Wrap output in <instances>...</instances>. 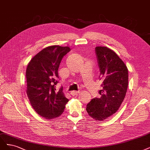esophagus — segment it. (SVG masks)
<instances>
[{
	"instance_id": "esophagus-1",
	"label": "esophagus",
	"mask_w": 150,
	"mask_h": 150,
	"mask_svg": "<svg viewBox=\"0 0 150 150\" xmlns=\"http://www.w3.org/2000/svg\"><path fill=\"white\" fill-rule=\"evenodd\" d=\"M79 93V91H71V96H76V95H77Z\"/></svg>"
}]
</instances>
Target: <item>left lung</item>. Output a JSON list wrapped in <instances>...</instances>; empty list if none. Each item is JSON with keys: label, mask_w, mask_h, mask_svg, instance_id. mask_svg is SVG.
Segmentation results:
<instances>
[{"label": "left lung", "mask_w": 150, "mask_h": 150, "mask_svg": "<svg viewBox=\"0 0 150 150\" xmlns=\"http://www.w3.org/2000/svg\"><path fill=\"white\" fill-rule=\"evenodd\" d=\"M99 79L102 81L100 97L87 104L88 114L96 120H104L118 110L125 97L128 83V69L113 50L104 46L95 48Z\"/></svg>", "instance_id": "left-lung-1"}]
</instances>
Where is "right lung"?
Segmentation results:
<instances>
[{
	"instance_id": "obj_1",
	"label": "right lung",
	"mask_w": 150,
	"mask_h": 150,
	"mask_svg": "<svg viewBox=\"0 0 150 150\" xmlns=\"http://www.w3.org/2000/svg\"><path fill=\"white\" fill-rule=\"evenodd\" d=\"M70 50L68 46H48L36 54L27 66L28 97L34 110L46 119L61 115L69 101L63 89L56 90V85L58 83L61 61Z\"/></svg>"
}]
</instances>
